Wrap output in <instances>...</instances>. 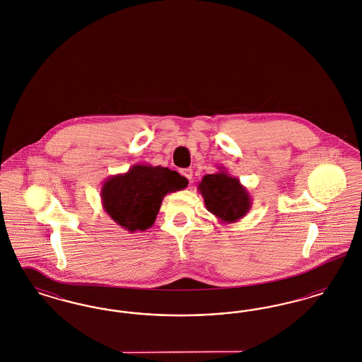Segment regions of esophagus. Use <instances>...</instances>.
Wrapping results in <instances>:
<instances>
[{
	"instance_id": "34e87169",
	"label": "esophagus",
	"mask_w": 362,
	"mask_h": 362,
	"mask_svg": "<svg viewBox=\"0 0 362 362\" xmlns=\"http://www.w3.org/2000/svg\"><path fill=\"white\" fill-rule=\"evenodd\" d=\"M182 175H183L185 177H187V179L189 180V183H191V180H192V170H191V168L182 170Z\"/></svg>"
}]
</instances>
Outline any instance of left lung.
I'll return each mask as SVG.
<instances>
[{
  "label": "left lung",
  "instance_id": "1",
  "mask_svg": "<svg viewBox=\"0 0 362 362\" xmlns=\"http://www.w3.org/2000/svg\"><path fill=\"white\" fill-rule=\"evenodd\" d=\"M218 173L205 175L198 185L207 210L221 224H233L243 218L251 209L252 199L238 177L230 176L224 167Z\"/></svg>",
  "mask_w": 362,
  "mask_h": 362
}]
</instances>
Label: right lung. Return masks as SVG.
<instances>
[{
	"label": "right lung",
	"mask_w": 362,
	"mask_h": 362,
	"mask_svg": "<svg viewBox=\"0 0 362 362\" xmlns=\"http://www.w3.org/2000/svg\"><path fill=\"white\" fill-rule=\"evenodd\" d=\"M189 180L164 167L136 164L127 173L110 176L100 191L104 211L123 229L134 233L155 224L168 192L186 189Z\"/></svg>",
	"instance_id": "add662e5"
}]
</instances>
